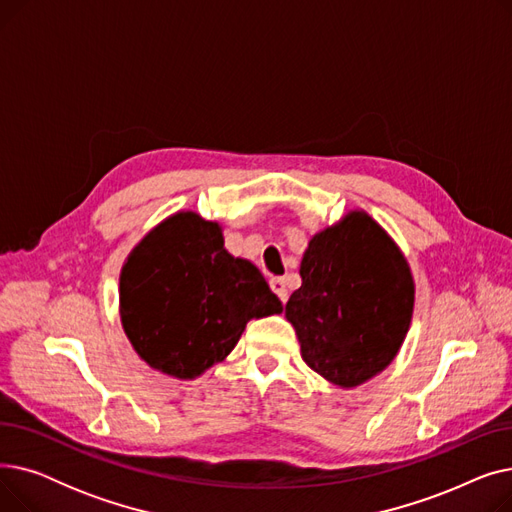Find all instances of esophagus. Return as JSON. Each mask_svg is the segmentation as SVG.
<instances>
[{"label": "esophagus", "mask_w": 512, "mask_h": 512, "mask_svg": "<svg viewBox=\"0 0 512 512\" xmlns=\"http://www.w3.org/2000/svg\"><path fill=\"white\" fill-rule=\"evenodd\" d=\"M270 286H272V290L278 294V299H280L282 303L288 301V288H286V282H284L282 278H272V280H270Z\"/></svg>", "instance_id": "34e87169"}]
</instances>
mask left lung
Masks as SVG:
<instances>
[{
  "label": "left lung",
  "instance_id": "8db88e82",
  "mask_svg": "<svg viewBox=\"0 0 512 512\" xmlns=\"http://www.w3.org/2000/svg\"><path fill=\"white\" fill-rule=\"evenodd\" d=\"M301 278L286 317L303 361L342 388L388 367L407 336L415 301L411 270L392 238L367 213H348L311 238Z\"/></svg>",
  "mask_w": 512,
  "mask_h": 512
}]
</instances>
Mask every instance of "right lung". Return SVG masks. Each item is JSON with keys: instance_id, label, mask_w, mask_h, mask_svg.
Segmentation results:
<instances>
[{"instance_id": "right-lung-1", "label": "right lung", "mask_w": 512, "mask_h": 512, "mask_svg": "<svg viewBox=\"0 0 512 512\" xmlns=\"http://www.w3.org/2000/svg\"><path fill=\"white\" fill-rule=\"evenodd\" d=\"M280 311L257 267L228 255L220 226L193 211L145 236L120 276L122 326L134 351L182 380L228 357L249 319Z\"/></svg>"}]
</instances>
